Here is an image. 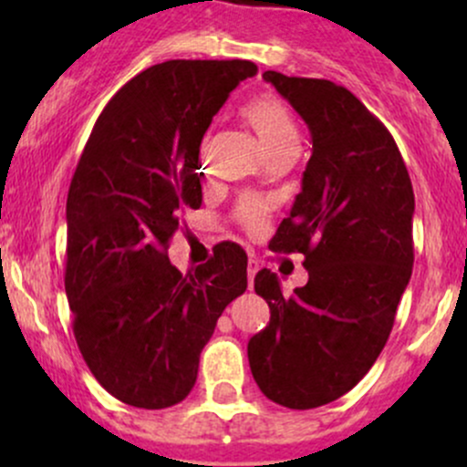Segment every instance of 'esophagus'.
I'll use <instances>...</instances> for the list:
<instances>
[{
	"instance_id": "esophagus-1",
	"label": "esophagus",
	"mask_w": 467,
	"mask_h": 467,
	"mask_svg": "<svg viewBox=\"0 0 467 467\" xmlns=\"http://www.w3.org/2000/svg\"><path fill=\"white\" fill-rule=\"evenodd\" d=\"M256 270H259V264H256L254 259H250V261H248V285H250V287H252V281H254Z\"/></svg>"
}]
</instances>
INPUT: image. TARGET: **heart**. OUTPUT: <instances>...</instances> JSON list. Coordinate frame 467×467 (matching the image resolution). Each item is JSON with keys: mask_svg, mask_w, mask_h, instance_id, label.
Masks as SVG:
<instances>
[{"mask_svg": "<svg viewBox=\"0 0 467 467\" xmlns=\"http://www.w3.org/2000/svg\"><path fill=\"white\" fill-rule=\"evenodd\" d=\"M241 114H244L245 122L254 130L261 147H264L267 153L296 147L298 130L296 122H294L292 111L287 109L285 103L275 99V96H259V99H252L250 103H245L244 109H241ZM239 215L248 228H259L265 217V211L259 202H245L244 206H241Z\"/></svg>", "mask_w": 467, "mask_h": 467, "instance_id": "b5f03b06", "label": "heart"}]
</instances>
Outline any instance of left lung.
I'll use <instances>...</instances> for the list:
<instances>
[{"label": "left lung", "mask_w": 467, "mask_h": 467, "mask_svg": "<svg viewBox=\"0 0 467 467\" xmlns=\"http://www.w3.org/2000/svg\"><path fill=\"white\" fill-rule=\"evenodd\" d=\"M264 78L312 133L301 192L270 241L305 254L309 281L283 296L275 272L254 276L270 323L248 360L267 400L307 410L356 387L387 345L415 259V195L393 136L349 89L272 69Z\"/></svg>", "instance_id": "8db88e82"}]
</instances>
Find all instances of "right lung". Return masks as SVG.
Segmentation results:
<instances>
[{
    "instance_id": "1",
    "label": "right lung",
    "mask_w": 467,
    "mask_h": 467,
    "mask_svg": "<svg viewBox=\"0 0 467 467\" xmlns=\"http://www.w3.org/2000/svg\"><path fill=\"white\" fill-rule=\"evenodd\" d=\"M252 61H164L107 103L67 192L66 294L74 337L107 393L169 409L195 387L217 318L248 287V254L223 241L182 275L180 217L202 206L200 144Z\"/></svg>"
}]
</instances>
